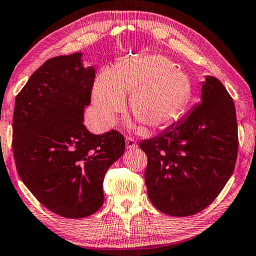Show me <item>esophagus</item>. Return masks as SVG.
<instances>
[{
	"instance_id": "1",
	"label": "esophagus",
	"mask_w": 256,
	"mask_h": 256,
	"mask_svg": "<svg viewBox=\"0 0 256 256\" xmlns=\"http://www.w3.org/2000/svg\"><path fill=\"white\" fill-rule=\"evenodd\" d=\"M125 143H126V148H130V150H131V148H137V142H136L134 139L131 138V137L126 138Z\"/></svg>"
}]
</instances>
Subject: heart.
I'll return each instance as SVG.
<instances>
[{
	"mask_svg": "<svg viewBox=\"0 0 256 256\" xmlns=\"http://www.w3.org/2000/svg\"><path fill=\"white\" fill-rule=\"evenodd\" d=\"M148 130L166 128L180 117L192 96V82L172 61L150 54L122 60L111 72L102 70L92 87V102L100 122L112 125L125 108Z\"/></svg>",
	"mask_w": 256,
	"mask_h": 256,
	"instance_id": "obj_1",
	"label": "heart"
}]
</instances>
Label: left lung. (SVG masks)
Wrapping results in <instances>:
<instances>
[{"label": "left lung", "instance_id": "8db88e82", "mask_svg": "<svg viewBox=\"0 0 256 256\" xmlns=\"http://www.w3.org/2000/svg\"><path fill=\"white\" fill-rule=\"evenodd\" d=\"M139 148L148 156L152 204L170 216L196 214L212 204L234 171L238 137L232 98L218 79L206 76L196 108Z\"/></svg>", "mask_w": 256, "mask_h": 256}]
</instances>
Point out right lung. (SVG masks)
Returning <instances> with one entry per match:
<instances>
[{"instance_id":"obj_1","label":"right lung","mask_w":256,"mask_h":256,"mask_svg":"<svg viewBox=\"0 0 256 256\" xmlns=\"http://www.w3.org/2000/svg\"><path fill=\"white\" fill-rule=\"evenodd\" d=\"M82 56L52 58L35 70L12 117L18 176L42 206L67 218L98 212L106 171L125 151L120 132L93 134L84 125L96 70L84 67Z\"/></svg>"}]
</instances>
